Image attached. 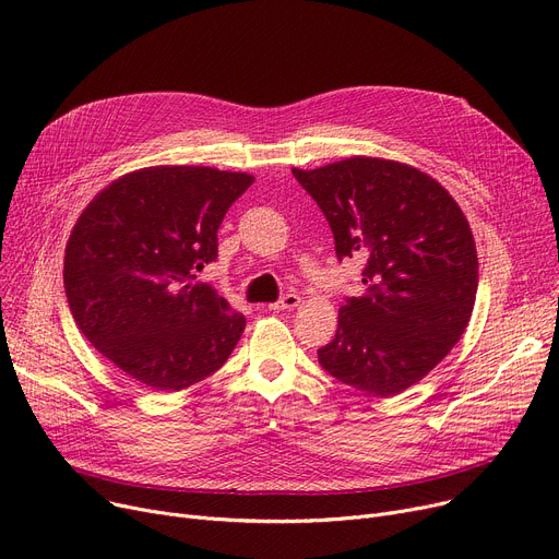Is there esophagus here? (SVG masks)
<instances>
[{
  "label": "esophagus",
  "instance_id": "esophagus-1",
  "mask_svg": "<svg viewBox=\"0 0 559 559\" xmlns=\"http://www.w3.org/2000/svg\"><path fill=\"white\" fill-rule=\"evenodd\" d=\"M299 304H301V297H299V295H285L281 301L272 304V306H270V310H274V312L295 310V308H299Z\"/></svg>",
  "mask_w": 559,
  "mask_h": 559
}]
</instances>
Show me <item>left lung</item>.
Segmentation results:
<instances>
[{"label": "left lung", "instance_id": "left-lung-1", "mask_svg": "<svg viewBox=\"0 0 559 559\" xmlns=\"http://www.w3.org/2000/svg\"><path fill=\"white\" fill-rule=\"evenodd\" d=\"M292 174L326 215L337 258H365L362 295L340 308L319 365L373 396L419 383L449 356L476 304L478 253L457 201L432 176L388 158Z\"/></svg>", "mask_w": 559, "mask_h": 559}]
</instances>
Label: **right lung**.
Listing matches in <instances>:
<instances>
[{
	"instance_id": "add662e5",
	"label": "right lung",
	"mask_w": 559,
	"mask_h": 559,
	"mask_svg": "<svg viewBox=\"0 0 559 559\" xmlns=\"http://www.w3.org/2000/svg\"><path fill=\"white\" fill-rule=\"evenodd\" d=\"M253 176L158 165L106 186L76 219L63 281L72 317L104 358L154 392L215 373L247 319L194 283L217 258V228Z\"/></svg>"
}]
</instances>
